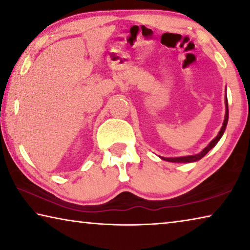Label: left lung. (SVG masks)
Segmentation results:
<instances>
[{
  "instance_id": "obj_1",
  "label": "left lung",
  "mask_w": 250,
  "mask_h": 250,
  "mask_svg": "<svg viewBox=\"0 0 250 250\" xmlns=\"http://www.w3.org/2000/svg\"><path fill=\"white\" fill-rule=\"evenodd\" d=\"M225 107H226V112H225V119H224L223 122V125L221 130H219L218 134L215 137L213 140L209 142V145L207 146L205 149H203L200 153L197 154H194V155H186V156H177V158H164V156H160L161 159L164 160V161H167V162H172V163H192V162H196V161L201 160L203 156H205L207 154V152H208L210 149H213V147L217 145V142L221 140V138L223 137L224 132H225L226 130V125H227V122H228V101H227V97H225Z\"/></svg>"
}]
</instances>
